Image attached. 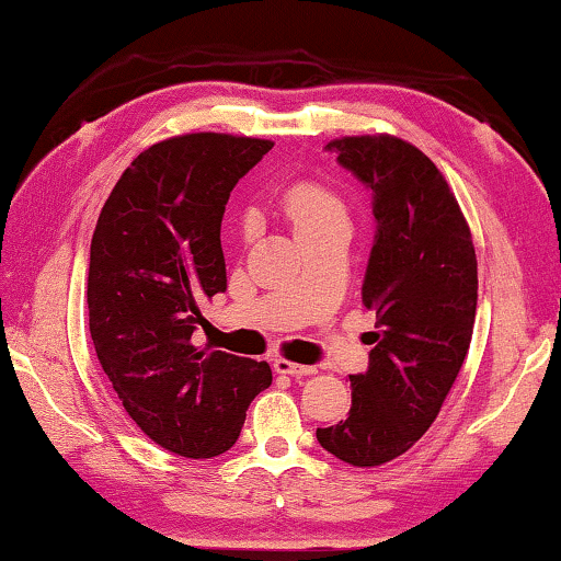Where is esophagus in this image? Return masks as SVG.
<instances>
[{
  "instance_id": "1",
  "label": "esophagus",
  "mask_w": 561,
  "mask_h": 561,
  "mask_svg": "<svg viewBox=\"0 0 561 561\" xmlns=\"http://www.w3.org/2000/svg\"><path fill=\"white\" fill-rule=\"evenodd\" d=\"M274 370H277V374H284V376H291V378H305V376L318 374V368H314V366H302V363H291V360H284V358L274 360Z\"/></svg>"
}]
</instances>
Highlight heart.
Segmentation results:
<instances>
[{
	"mask_svg": "<svg viewBox=\"0 0 561 561\" xmlns=\"http://www.w3.org/2000/svg\"><path fill=\"white\" fill-rule=\"evenodd\" d=\"M282 210L297 236L320 224H328V220L345 218L343 201L328 185L314 183V180H302V183L291 185L282 198Z\"/></svg>",
	"mask_w": 561,
	"mask_h": 561,
	"instance_id": "obj_1",
	"label": "heart"
}]
</instances>
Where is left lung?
<instances>
[{
  "label": "left lung",
  "instance_id": "8db88e82",
  "mask_svg": "<svg viewBox=\"0 0 561 561\" xmlns=\"http://www.w3.org/2000/svg\"><path fill=\"white\" fill-rule=\"evenodd\" d=\"M374 193L376 239L363 305L376 312L366 374L351 376V412L318 442L337 460L376 468L404 455L437 420L468 356L478 262L455 193L422 149L391 134L328 141Z\"/></svg>",
  "mask_w": 561,
  "mask_h": 561
}]
</instances>
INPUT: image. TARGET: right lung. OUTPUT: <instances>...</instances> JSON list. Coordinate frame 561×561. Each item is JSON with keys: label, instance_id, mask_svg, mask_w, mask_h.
Listing matches in <instances>:
<instances>
[{"label": "right lung", "instance_id": "1", "mask_svg": "<svg viewBox=\"0 0 561 561\" xmlns=\"http://www.w3.org/2000/svg\"><path fill=\"white\" fill-rule=\"evenodd\" d=\"M270 139L198 131L145 149L101 208L91 239L89 328L126 414L170 453L216 457L272 386L266 360L198 351L201 305L226 291L220 220Z\"/></svg>", "mask_w": 561, "mask_h": 561}]
</instances>
